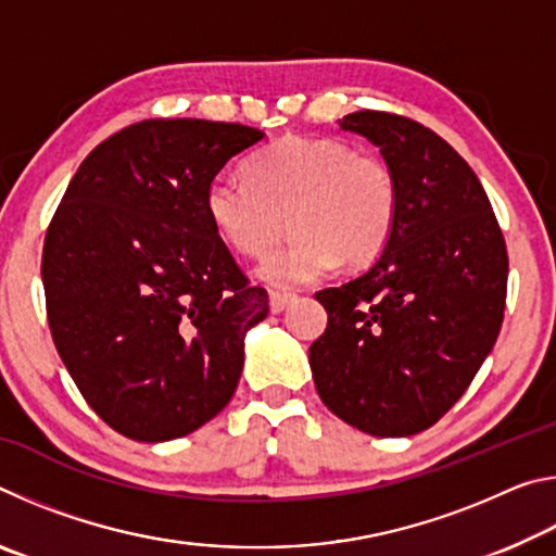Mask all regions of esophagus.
<instances>
[{"mask_svg": "<svg viewBox=\"0 0 556 556\" xmlns=\"http://www.w3.org/2000/svg\"><path fill=\"white\" fill-rule=\"evenodd\" d=\"M296 301V294L291 291H269V308L271 314H281L285 308H289Z\"/></svg>", "mask_w": 556, "mask_h": 556, "instance_id": "esophagus-1", "label": "esophagus"}]
</instances>
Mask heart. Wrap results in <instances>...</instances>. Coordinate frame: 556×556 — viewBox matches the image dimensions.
<instances>
[{"label": "heart", "mask_w": 556, "mask_h": 556, "mask_svg": "<svg viewBox=\"0 0 556 556\" xmlns=\"http://www.w3.org/2000/svg\"><path fill=\"white\" fill-rule=\"evenodd\" d=\"M242 178L220 176L205 188L215 235L244 257H262L287 230L294 238L269 255L260 277L299 287L341 260L363 267L378 260L400 218V181L388 159L338 137L279 139L260 152Z\"/></svg>", "instance_id": "1"}]
</instances>
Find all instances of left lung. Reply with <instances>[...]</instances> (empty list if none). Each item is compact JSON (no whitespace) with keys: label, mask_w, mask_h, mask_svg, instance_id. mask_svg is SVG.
I'll return each mask as SVG.
<instances>
[{"label":"left lung","mask_w":556,"mask_h":556,"mask_svg":"<svg viewBox=\"0 0 556 556\" xmlns=\"http://www.w3.org/2000/svg\"><path fill=\"white\" fill-rule=\"evenodd\" d=\"M380 147L400 181V218L380 260L321 289L308 348L318 397L372 437H409L444 417L501 333L507 250L481 181L437 131L392 112L338 119Z\"/></svg>","instance_id":"obj_1"}]
</instances>
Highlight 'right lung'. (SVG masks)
<instances>
[{
  "mask_svg": "<svg viewBox=\"0 0 556 556\" xmlns=\"http://www.w3.org/2000/svg\"><path fill=\"white\" fill-rule=\"evenodd\" d=\"M262 137L238 122H135L92 149L53 213L41 279L55 351L119 434L186 437L238 388L269 296L211 228L205 188Z\"/></svg>",
  "mask_w": 556,
  "mask_h": 556,
  "instance_id": "obj_1",
  "label": "right lung"
}]
</instances>
